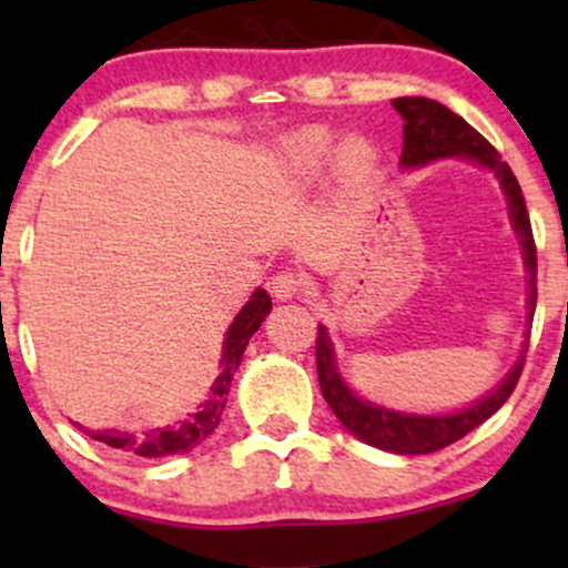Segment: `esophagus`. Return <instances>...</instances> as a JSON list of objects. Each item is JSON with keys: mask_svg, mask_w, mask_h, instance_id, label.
Returning a JSON list of instances; mask_svg holds the SVG:
<instances>
[{"mask_svg": "<svg viewBox=\"0 0 568 568\" xmlns=\"http://www.w3.org/2000/svg\"><path fill=\"white\" fill-rule=\"evenodd\" d=\"M304 285H306L304 277L298 275L296 270H285V272H277V275L272 277L270 288L277 298H293L304 291Z\"/></svg>", "mask_w": 568, "mask_h": 568, "instance_id": "obj_1", "label": "esophagus"}]
</instances>
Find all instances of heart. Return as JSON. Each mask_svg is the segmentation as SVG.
Wrapping results in <instances>:
<instances>
[{
	"instance_id": "b5f03b06",
	"label": "heart",
	"mask_w": 568,
	"mask_h": 568,
	"mask_svg": "<svg viewBox=\"0 0 568 568\" xmlns=\"http://www.w3.org/2000/svg\"><path fill=\"white\" fill-rule=\"evenodd\" d=\"M336 139L328 128L321 125H306L296 133H291L285 139V160L296 173L302 175H315L325 162L334 154ZM344 173L347 175H363L374 165V152H371L368 143L363 141H347L344 143L342 154H338Z\"/></svg>"
}]
</instances>
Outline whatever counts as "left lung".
Wrapping results in <instances>:
<instances>
[{"label":"left lung","instance_id":"8db88e82","mask_svg":"<svg viewBox=\"0 0 568 568\" xmlns=\"http://www.w3.org/2000/svg\"><path fill=\"white\" fill-rule=\"evenodd\" d=\"M393 106L403 116V122H406L403 125L400 152L403 168L425 165V162L438 158H467L497 175L507 194V202H510L515 232H518L520 243H524L526 270H529V315L534 317V306H537V245H534L526 200L520 194V184L513 175L510 165L501 162L497 149L478 130L467 125L459 114H454L452 109L433 101V98H395ZM315 361L323 397L334 408L338 422L352 435L368 443V446L393 454H433L465 438L475 427L484 425L488 416L497 414L501 403L513 395L515 384L520 379V371H524V357H520L515 368L507 374V379L491 395H486L484 400H478L470 408L456 410V414L448 416H414L371 406V403L352 395V389L342 382L334 366V344H331L323 325H317Z\"/></svg>","mask_w":568,"mask_h":568}]
</instances>
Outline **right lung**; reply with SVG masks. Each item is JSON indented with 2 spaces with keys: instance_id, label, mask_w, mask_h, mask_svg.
Masks as SVG:
<instances>
[{
  "instance_id": "obj_1",
  "label": "right lung",
  "mask_w": 568,
  "mask_h": 568,
  "mask_svg": "<svg viewBox=\"0 0 568 568\" xmlns=\"http://www.w3.org/2000/svg\"><path fill=\"white\" fill-rule=\"evenodd\" d=\"M270 310H272L270 293L258 288L251 296V302L243 306V312L234 317L230 331H226L221 374L216 376V382H213L211 395L205 397V403H202L194 414H189L186 419L175 422V425H168L165 429H158V433H149L146 438H139V440L128 433H116V429H103V433H90L88 429L90 438L106 443V446L112 448H120V452H133L135 456H143V459L186 454L192 452L194 446H200V443L219 427L221 414H224V406H226V395H230L234 371H237L240 361H243L247 342H251V336L256 334L264 317L270 315Z\"/></svg>"
}]
</instances>
